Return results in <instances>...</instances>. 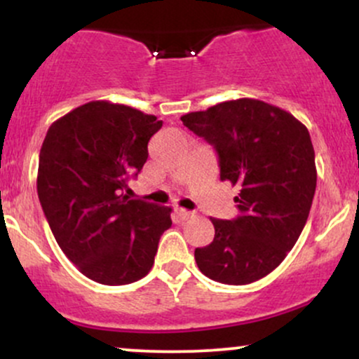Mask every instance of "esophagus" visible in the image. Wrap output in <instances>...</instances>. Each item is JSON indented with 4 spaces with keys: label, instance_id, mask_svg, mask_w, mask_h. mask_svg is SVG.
Returning <instances> with one entry per match:
<instances>
[{
    "label": "esophagus",
    "instance_id": "obj_1",
    "mask_svg": "<svg viewBox=\"0 0 359 359\" xmlns=\"http://www.w3.org/2000/svg\"><path fill=\"white\" fill-rule=\"evenodd\" d=\"M175 214H177V217H179L180 221H187L189 217H192L194 216V212L192 211H187V209H175Z\"/></svg>",
    "mask_w": 359,
    "mask_h": 359
}]
</instances>
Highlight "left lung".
Masks as SVG:
<instances>
[{
	"label": "left lung",
	"mask_w": 359,
	"mask_h": 359,
	"mask_svg": "<svg viewBox=\"0 0 359 359\" xmlns=\"http://www.w3.org/2000/svg\"><path fill=\"white\" fill-rule=\"evenodd\" d=\"M182 123L216 148L221 180L240 187V216L211 217L214 240L196 248L214 282L246 285L273 271L294 248L311 211L317 170L306 125L278 106L241 97L184 114Z\"/></svg>",
	"instance_id": "8db88e82"
}]
</instances>
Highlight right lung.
Here are the masks:
<instances>
[{
    "instance_id": "add662e5",
    "label": "right lung",
    "mask_w": 359,
    "mask_h": 359,
    "mask_svg": "<svg viewBox=\"0 0 359 359\" xmlns=\"http://www.w3.org/2000/svg\"><path fill=\"white\" fill-rule=\"evenodd\" d=\"M160 128L154 114L90 101L53 121L42 143L36 192L48 226L65 257L102 285L145 277L172 226L170 208L125 194Z\"/></svg>"
}]
</instances>
